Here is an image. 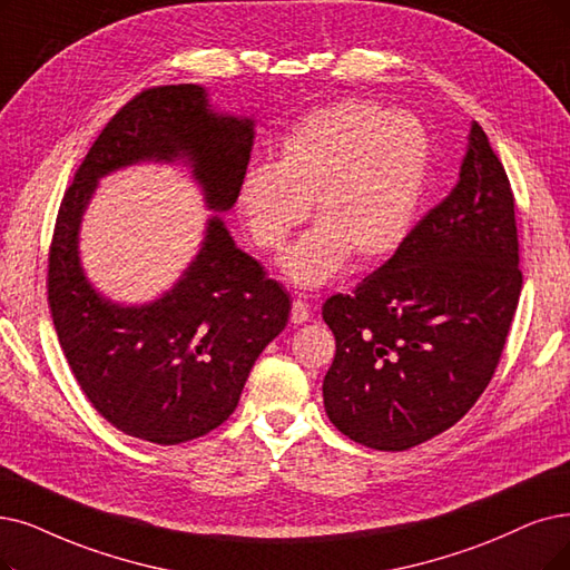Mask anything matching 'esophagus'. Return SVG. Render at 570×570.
Returning a JSON list of instances; mask_svg holds the SVG:
<instances>
[{"label": "esophagus", "mask_w": 570, "mask_h": 570, "mask_svg": "<svg viewBox=\"0 0 570 570\" xmlns=\"http://www.w3.org/2000/svg\"><path fill=\"white\" fill-rule=\"evenodd\" d=\"M289 317H292L294 325L308 323V321H311V306H308L306 302H302V299H294V302H292V313H289Z\"/></svg>", "instance_id": "esophagus-1"}]
</instances>
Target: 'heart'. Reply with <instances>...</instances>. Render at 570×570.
I'll return each mask as SVG.
<instances>
[{
  "label": "heart",
  "mask_w": 570,
  "mask_h": 570,
  "mask_svg": "<svg viewBox=\"0 0 570 570\" xmlns=\"http://www.w3.org/2000/svg\"><path fill=\"white\" fill-rule=\"evenodd\" d=\"M428 135L406 114L346 100L315 109L281 142L276 166L247 168L236 208L262 249H281L308 217L313 229L281 259L285 281L317 289L355 255H393L416 219L428 173Z\"/></svg>",
  "instance_id": "b5f03b06"
}]
</instances>
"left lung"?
I'll return each mask as SVG.
<instances>
[{
	"mask_svg": "<svg viewBox=\"0 0 570 570\" xmlns=\"http://www.w3.org/2000/svg\"><path fill=\"white\" fill-rule=\"evenodd\" d=\"M514 196L472 121L459 181L323 321L336 355L323 381L336 430L406 451L459 423L489 385L519 304Z\"/></svg>",
	"mask_w": 570,
	"mask_h": 570,
	"instance_id": "8db88e82",
	"label": "left lung"
}]
</instances>
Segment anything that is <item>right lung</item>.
I'll list each match as a JSON object with an SVG mask.
<instances>
[{"label": "right lung", "mask_w": 570, "mask_h": 570, "mask_svg": "<svg viewBox=\"0 0 570 570\" xmlns=\"http://www.w3.org/2000/svg\"><path fill=\"white\" fill-rule=\"evenodd\" d=\"M253 142L255 119L215 109L203 86L149 88L114 114L62 198L49 259L53 325L90 404L130 438L166 446L208 435L287 325L289 294L219 217L234 208ZM140 163L187 167L216 215L173 288L121 305L87 281L78 236L97 181Z\"/></svg>", "instance_id": "1"}]
</instances>
